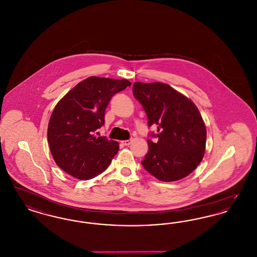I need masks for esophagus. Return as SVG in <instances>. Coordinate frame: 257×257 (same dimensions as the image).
Returning <instances> with one entry per match:
<instances>
[{
	"label": "esophagus",
	"mask_w": 257,
	"mask_h": 257,
	"mask_svg": "<svg viewBox=\"0 0 257 257\" xmlns=\"http://www.w3.org/2000/svg\"><path fill=\"white\" fill-rule=\"evenodd\" d=\"M123 146H129L131 144V140H126V141H122L121 142Z\"/></svg>",
	"instance_id": "esophagus-1"
}]
</instances>
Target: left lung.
Here are the masks:
<instances>
[{
	"label": "left lung",
	"instance_id": "8db88e82",
	"mask_svg": "<svg viewBox=\"0 0 257 257\" xmlns=\"http://www.w3.org/2000/svg\"><path fill=\"white\" fill-rule=\"evenodd\" d=\"M135 98L146 110L148 126L157 125L156 143L142 165L160 181L180 180L195 171L204 156L206 126L194 102L171 86L155 82L133 85Z\"/></svg>",
	"mask_w": 257,
	"mask_h": 257
}]
</instances>
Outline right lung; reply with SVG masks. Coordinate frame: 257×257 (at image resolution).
Returning <instances> with one entry per match:
<instances>
[{
  "instance_id": "1",
  "label": "right lung",
  "mask_w": 257,
  "mask_h": 257,
  "mask_svg": "<svg viewBox=\"0 0 257 257\" xmlns=\"http://www.w3.org/2000/svg\"><path fill=\"white\" fill-rule=\"evenodd\" d=\"M131 86L126 79L89 77L69 90L50 117L47 139L56 164L75 178L88 180L105 171L119 147L96 137L110 98Z\"/></svg>"
}]
</instances>
